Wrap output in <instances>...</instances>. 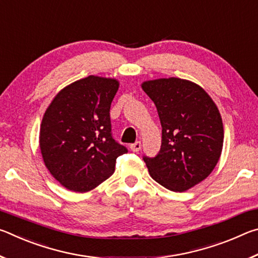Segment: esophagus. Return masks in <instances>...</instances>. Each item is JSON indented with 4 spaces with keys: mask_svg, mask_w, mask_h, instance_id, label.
I'll use <instances>...</instances> for the list:
<instances>
[{
    "mask_svg": "<svg viewBox=\"0 0 258 258\" xmlns=\"http://www.w3.org/2000/svg\"><path fill=\"white\" fill-rule=\"evenodd\" d=\"M141 142H140V141H137V142H135V143H133V145H131V150H132V151H134V152H138V151H140V150H141Z\"/></svg>",
    "mask_w": 258,
    "mask_h": 258,
    "instance_id": "1",
    "label": "esophagus"
}]
</instances>
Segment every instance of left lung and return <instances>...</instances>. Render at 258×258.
<instances>
[{"mask_svg": "<svg viewBox=\"0 0 258 258\" xmlns=\"http://www.w3.org/2000/svg\"><path fill=\"white\" fill-rule=\"evenodd\" d=\"M158 111L161 147L143 156L150 176L171 191H186L215 168L223 148L220 111L206 91L181 78H159L142 84Z\"/></svg>", "mask_w": 258, "mask_h": 258, "instance_id": "8db88e82", "label": "left lung"}]
</instances>
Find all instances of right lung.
Listing matches in <instances>:
<instances>
[{
  "mask_svg": "<svg viewBox=\"0 0 258 258\" xmlns=\"http://www.w3.org/2000/svg\"><path fill=\"white\" fill-rule=\"evenodd\" d=\"M118 87L113 78L85 77L61 90L43 116V160L68 190L94 189L112 175L116 159L127 152L111 133L109 111Z\"/></svg>",
  "mask_w": 258,
  "mask_h": 258,
  "instance_id": "obj_1",
  "label": "right lung"
}]
</instances>
